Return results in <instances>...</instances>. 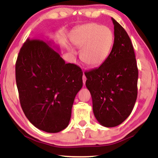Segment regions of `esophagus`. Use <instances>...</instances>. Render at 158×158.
Listing matches in <instances>:
<instances>
[{
  "mask_svg": "<svg viewBox=\"0 0 158 158\" xmlns=\"http://www.w3.org/2000/svg\"><path fill=\"white\" fill-rule=\"evenodd\" d=\"M85 81H86V77H85V76L84 74V75H83V82H84V85L85 84Z\"/></svg>",
  "mask_w": 158,
  "mask_h": 158,
  "instance_id": "1",
  "label": "esophagus"
}]
</instances>
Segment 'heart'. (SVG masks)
<instances>
[{"mask_svg":"<svg viewBox=\"0 0 158 158\" xmlns=\"http://www.w3.org/2000/svg\"><path fill=\"white\" fill-rule=\"evenodd\" d=\"M72 43L79 49L81 60L89 67L102 64L110 54L114 35L107 26L96 23L79 26L71 35Z\"/></svg>","mask_w":158,"mask_h":158,"instance_id":"b5f03b06","label":"heart"}]
</instances>
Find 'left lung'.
Listing matches in <instances>:
<instances>
[{
  "mask_svg": "<svg viewBox=\"0 0 158 158\" xmlns=\"http://www.w3.org/2000/svg\"><path fill=\"white\" fill-rule=\"evenodd\" d=\"M114 42L106 60L85 71V85L92 96L96 119L103 126L116 127L130 116L137 98L138 68L130 38L112 18Z\"/></svg>",
  "mask_w": 158,
  "mask_h": 158,
  "instance_id": "left-lung-1",
  "label": "left lung"
}]
</instances>
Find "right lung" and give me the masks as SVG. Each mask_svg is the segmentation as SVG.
Here are the masks:
<instances>
[{"mask_svg":"<svg viewBox=\"0 0 158 158\" xmlns=\"http://www.w3.org/2000/svg\"><path fill=\"white\" fill-rule=\"evenodd\" d=\"M82 76L79 66L65 63L43 40L28 39L16 61L15 77L21 106L29 121L47 132L66 128Z\"/></svg>","mask_w":158,"mask_h":158,"instance_id":"add662e5","label":"right lung"}]
</instances>
